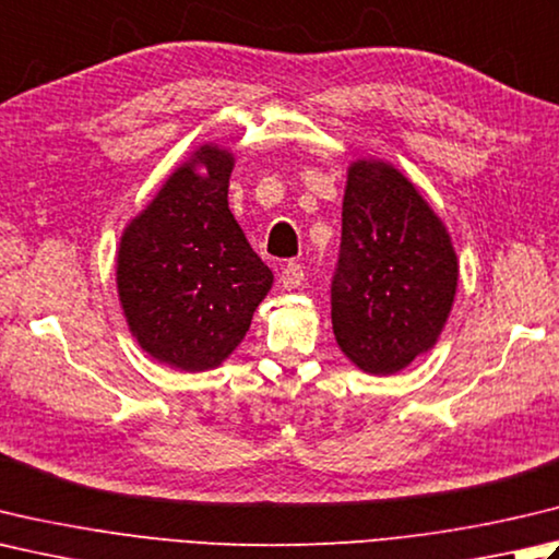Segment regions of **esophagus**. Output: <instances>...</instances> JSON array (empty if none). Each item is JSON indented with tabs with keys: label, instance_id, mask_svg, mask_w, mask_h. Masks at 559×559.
<instances>
[{
	"label": "esophagus",
	"instance_id": "obj_1",
	"mask_svg": "<svg viewBox=\"0 0 559 559\" xmlns=\"http://www.w3.org/2000/svg\"><path fill=\"white\" fill-rule=\"evenodd\" d=\"M302 281H305V269L298 264V261H288V264L283 266V271H281L283 288L295 290V288L302 286Z\"/></svg>",
	"mask_w": 559,
	"mask_h": 559
}]
</instances>
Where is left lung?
I'll list each match as a JSON object with an SVG mask.
<instances>
[{"label":"left lung","mask_w":559,"mask_h":559,"mask_svg":"<svg viewBox=\"0 0 559 559\" xmlns=\"http://www.w3.org/2000/svg\"><path fill=\"white\" fill-rule=\"evenodd\" d=\"M457 288V257L441 217L402 171L380 159L348 167L332 330L346 358L392 376L429 352Z\"/></svg>","instance_id":"8db88e82"}]
</instances>
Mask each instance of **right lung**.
Returning a JSON list of instances; mask_svg holds the SVG:
<instances>
[{"label": "right lung", "instance_id": "1", "mask_svg": "<svg viewBox=\"0 0 559 559\" xmlns=\"http://www.w3.org/2000/svg\"><path fill=\"white\" fill-rule=\"evenodd\" d=\"M233 167V152L195 150L118 245L116 283L130 332L152 358L186 373L217 368L235 352L273 283L229 213Z\"/></svg>", "mask_w": 559, "mask_h": 559}]
</instances>
